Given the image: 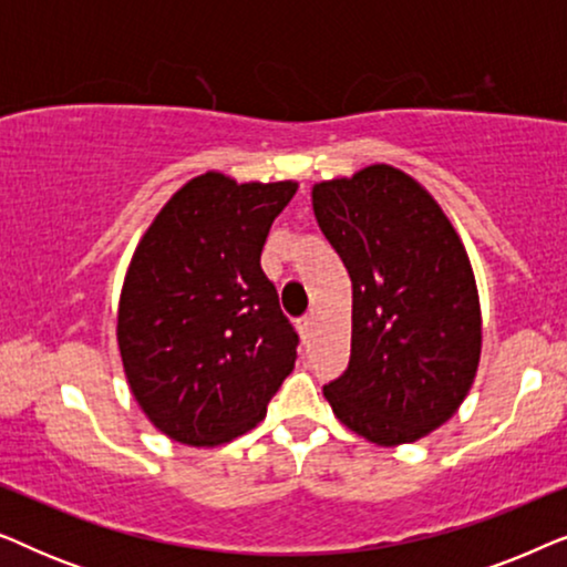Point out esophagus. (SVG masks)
<instances>
[{
    "instance_id": "esophagus-1",
    "label": "esophagus",
    "mask_w": 567,
    "mask_h": 567,
    "mask_svg": "<svg viewBox=\"0 0 567 567\" xmlns=\"http://www.w3.org/2000/svg\"><path fill=\"white\" fill-rule=\"evenodd\" d=\"M312 322H315V320H312V317H309V315H307V317H301V320L297 322V324H299L301 338H307V336H309V330H312Z\"/></svg>"
}]
</instances>
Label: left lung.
Returning <instances> with one entry per match:
<instances>
[{
  "mask_svg": "<svg viewBox=\"0 0 567 567\" xmlns=\"http://www.w3.org/2000/svg\"><path fill=\"white\" fill-rule=\"evenodd\" d=\"M312 208L353 286L351 361L324 398L371 444H413L460 410L480 367L467 250L436 198L392 165L315 183Z\"/></svg>",
  "mask_w": 567,
  "mask_h": 567,
  "instance_id": "obj_1",
  "label": "left lung"
}]
</instances>
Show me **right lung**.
I'll use <instances>...</instances> for the list:
<instances>
[{
    "label": "right lung",
    "mask_w": 567,
    "mask_h": 567,
    "mask_svg": "<svg viewBox=\"0 0 567 567\" xmlns=\"http://www.w3.org/2000/svg\"><path fill=\"white\" fill-rule=\"evenodd\" d=\"M299 185L193 177L138 239L118 301L131 394L157 431L221 446L255 429L297 361V332L260 268Z\"/></svg>",
    "instance_id": "add662e5"
}]
</instances>
